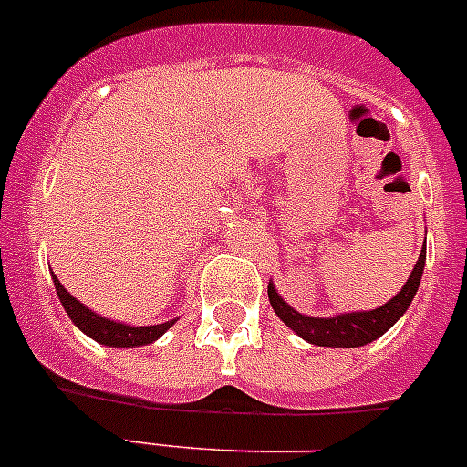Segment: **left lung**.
I'll return each instance as SVG.
<instances>
[{"label":"left lung","mask_w":467,"mask_h":467,"mask_svg":"<svg viewBox=\"0 0 467 467\" xmlns=\"http://www.w3.org/2000/svg\"><path fill=\"white\" fill-rule=\"evenodd\" d=\"M426 266V247L420 250L419 262H416L414 271H411L410 280L404 283L402 290L393 296V299L383 304L381 308L362 313H344V316L334 317H311L301 316L299 311L285 304L274 290V285L269 283V301L278 317L287 327L295 329L301 339H306L308 344L316 346H332V348H356V346H365L369 341L379 339L383 332L393 327L407 308H410L411 299H414L416 290L420 285V274Z\"/></svg>","instance_id":"8db88e82"}]
</instances>
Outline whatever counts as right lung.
<instances>
[{
    "instance_id": "add662e5",
    "label": "right lung",
    "mask_w": 467,
    "mask_h": 467,
    "mask_svg": "<svg viewBox=\"0 0 467 467\" xmlns=\"http://www.w3.org/2000/svg\"><path fill=\"white\" fill-rule=\"evenodd\" d=\"M53 285H56V292L63 301L65 311H67L69 320H72L81 332H86L90 339H95L98 344L114 346V348H133V346H144L151 344L161 337V334L171 329L175 325V320L163 325H147V327H130V325L114 323L109 317H102L98 313H93L90 308H86L79 299H74L67 290H65L60 280L53 275Z\"/></svg>"
}]
</instances>
